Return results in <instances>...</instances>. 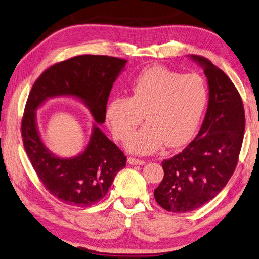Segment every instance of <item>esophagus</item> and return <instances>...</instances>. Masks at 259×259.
<instances>
[{"instance_id": "esophagus-1", "label": "esophagus", "mask_w": 259, "mask_h": 259, "mask_svg": "<svg viewBox=\"0 0 259 259\" xmlns=\"http://www.w3.org/2000/svg\"><path fill=\"white\" fill-rule=\"evenodd\" d=\"M127 163H128L130 165H144V164H145L144 160L137 159V158H134V157H130V158L127 159Z\"/></svg>"}]
</instances>
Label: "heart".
Wrapping results in <instances>:
<instances>
[{
    "label": "heart",
    "instance_id": "1",
    "mask_svg": "<svg viewBox=\"0 0 259 259\" xmlns=\"http://www.w3.org/2000/svg\"><path fill=\"white\" fill-rule=\"evenodd\" d=\"M208 100L207 86L197 74L149 66L135 76L130 96L115 95L105 108L106 122L114 137L125 141L143 118L146 124L126 143L130 152L152 154L162 148L180 147L196 132Z\"/></svg>",
    "mask_w": 259,
    "mask_h": 259
}]
</instances>
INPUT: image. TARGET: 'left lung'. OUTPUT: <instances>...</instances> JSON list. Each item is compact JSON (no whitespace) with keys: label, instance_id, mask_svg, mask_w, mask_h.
<instances>
[{"label":"left lung","instance_id":"obj_1","mask_svg":"<svg viewBox=\"0 0 259 259\" xmlns=\"http://www.w3.org/2000/svg\"><path fill=\"white\" fill-rule=\"evenodd\" d=\"M189 57L207 78L208 105L195 140L162 163L164 178L154 197L173 212L197 209L225 187L236 168L245 130L243 102L233 82L205 57Z\"/></svg>","mask_w":259,"mask_h":259}]
</instances>
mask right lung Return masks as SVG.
I'll list each match as a JSON object with an SVG mask.
<instances>
[{
  "label": "right lung",
  "mask_w": 259,
  "mask_h": 259,
  "mask_svg": "<svg viewBox=\"0 0 259 259\" xmlns=\"http://www.w3.org/2000/svg\"><path fill=\"white\" fill-rule=\"evenodd\" d=\"M127 61L104 55H79L48 68L34 83L22 120L23 144L48 191L63 203L91 207L105 196L125 167L123 152L103 133L105 108L114 82ZM54 97H72L88 108L95 123L84 151L72 158L54 154L44 144L36 111Z\"/></svg>",
  "instance_id": "add662e5"
}]
</instances>
